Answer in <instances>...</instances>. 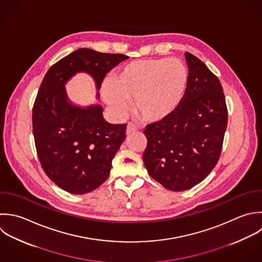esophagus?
<instances>
[{"label": "esophagus", "instance_id": "34e87169", "mask_svg": "<svg viewBox=\"0 0 262 262\" xmlns=\"http://www.w3.org/2000/svg\"><path fill=\"white\" fill-rule=\"evenodd\" d=\"M137 130H138V127H137L135 124H133V123H128V124H127V127H126V135H130V134L137 132Z\"/></svg>", "mask_w": 262, "mask_h": 262}]
</instances>
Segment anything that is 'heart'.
I'll list each match as a JSON object with an SVG mask.
<instances>
[{
	"mask_svg": "<svg viewBox=\"0 0 262 262\" xmlns=\"http://www.w3.org/2000/svg\"><path fill=\"white\" fill-rule=\"evenodd\" d=\"M190 82L187 65L180 59H147L123 66L103 89L106 103L122 114L126 101L135 100V110L148 122L171 116L184 101Z\"/></svg>",
	"mask_w": 262,
	"mask_h": 262,
	"instance_id": "1",
	"label": "heart"
}]
</instances>
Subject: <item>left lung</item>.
Listing matches in <instances>:
<instances>
[{
	"label": "left lung",
	"instance_id": "1",
	"mask_svg": "<svg viewBox=\"0 0 262 262\" xmlns=\"http://www.w3.org/2000/svg\"><path fill=\"white\" fill-rule=\"evenodd\" d=\"M187 95L167 119L146 126L144 164L152 179L170 191L201 183L215 167L228 125L222 83L196 56L186 52Z\"/></svg>",
	"mask_w": 262,
	"mask_h": 262
}]
</instances>
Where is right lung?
I'll return each instance as SVG.
<instances>
[{
  "instance_id": "obj_1",
  "label": "right lung",
  "mask_w": 262,
  "mask_h": 262,
  "mask_svg": "<svg viewBox=\"0 0 262 262\" xmlns=\"http://www.w3.org/2000/svg\"><path fill=\"white\" fill-rule=\"evenodd\" d=\"M127 58L81 48L52 65L40 83L32 108L37 157L50 180L68 193H89L107 180L126 124L107 122L101 105H72L64 84L86 72L99 90L106 73Z\"/></svg>"
}]
</instances>
